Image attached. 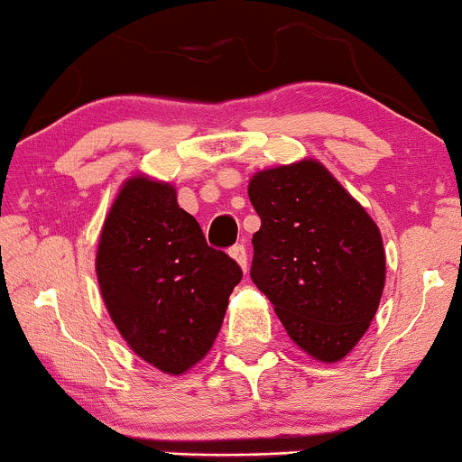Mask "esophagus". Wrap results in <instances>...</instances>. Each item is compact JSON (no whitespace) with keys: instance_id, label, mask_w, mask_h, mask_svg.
<instances>
[{"instance_id":"1","label":"esophagus","mask_w":462,"mask_h":462,"mask_svg":"<svg viewBox=\"0 0 462 462\" xmlns=\"http://www.w3.org/2000/svg\"><path fill=\"white\" fill-rule=\"evenodd\" d=\"M231 257L233 260L237 262V264L242 266V271H246V264H249V262H246V249H245V245H236V246H231Z\"/></svg>"}]
</instances>
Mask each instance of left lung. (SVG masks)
I'll return each instance as SVG.
<instances>
[{"instance_id": "8db88e82", "label": "left lung", "mask_w": 462, "mask_h": 462, "mask_svg": "<svg viewBox=\"0 0 462 462\" xmlns=\"http://www.w3.org/2000/svg\"><path fill=\"white\" fill-rule=\"evenodd\" d=\"M249 198L262 220L251 280L301 350L326 364L344 359L383 292L379 226L317 161L257 171Z\"/></svg>"}]
</instances>
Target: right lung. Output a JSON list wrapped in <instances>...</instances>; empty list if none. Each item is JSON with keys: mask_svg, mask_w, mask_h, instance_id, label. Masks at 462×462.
<instances>
[{"mask_svg": "<svg viewBox=\"0 0 462 462\" xmlns=\"http://www.w3.org/2000/svg\"><path fill=\"white\" fill-rule=\"evenodd\" d=\"M97 277L127 346L167 374L211 350L242 269L211 249L170 182L134 176L103 225Z\"/></svg>", "mask_w": 462, "mask_h": 462, "instance_id": "right-lung-1", "label": "right lung"}]
</instances>
